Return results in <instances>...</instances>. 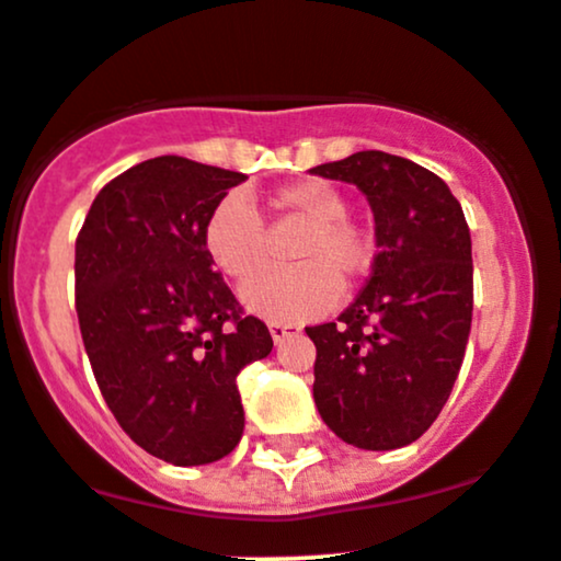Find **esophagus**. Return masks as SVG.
Wrapping results in <instances>:
<instances>
[{
	"label": "esophagus",
	"mask_w": 561,
	"mask_h": 561,
	"mask_svg": "<svg viewBox=\"0 0 561 561\" xmlns=\"http://www.w3.org/2000/svg\"><path fill=\"white\" fill-rule=\"evenodd\" d=\"M268 330H271V337H274V343H282L285 337L298 335L300 332V328H295V324H287V322H271Z\"/></svg>",
	"instance_id": "esophagus-1"
}]
</instances>
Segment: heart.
<instances>
[{
  "label": "heart",
  "instance_id": "heart-1",
  "mask_svg": "<svg viewBox=\"0 0 561 561\" xmlns=\"http://www.w3.org/2000/svg\"><path fill=\"white\" fill-rule=\"evenodd\" d=\"M268 207L282 220L306 226L290 252L298 266L252 279L242 300L271 322H306L332 309L337 282L354 285L373 268L375 242L370 231L346 218V196L328 181L287 183L268 196ZM202 242L215 266L237 282L255 276L268 255L263 224L239 196H226L213 207Z\"/></svg>",
  "mask_w": 561,
  "mask_h": 561
}]
</instances>
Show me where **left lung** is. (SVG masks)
I'll use <instances>...</instances> for the list:
<instances>
[{"instance_id": "8db88e82", "label": "left lung", "mask_w": 561, "mask_h": 561, "mask_svg": "<svg viewBox=\"0 0 561 561\" xmlns=\"http://www.w3.org/2000/svg\"><path fill=\"white\" fill-rule=\"evenodd\" d=\"M313 175L354 183L375 215L373 274L317 346L313 402L362 450H397L436 421L463 365L473 311L471 233L439 175L386 151H356Z\"/></svg>"}]
</instances>
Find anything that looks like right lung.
<instances>
[{"label":"right lung","instance_id":"add662e5","mask_svg":"<svg viewBox=\"0 0 561 561\" xmlns=\"http://www.w3.org/2000/svg\"><path fill=\"white\" fill-rule=\"evenodd\" d=\"M244 178L146 159L101 188L77 237V317L98 389L135 445L172 466L239 445L237 375L274 348L202 242L207 215Z\"/></svg>","mask_w":561,"mask_h":561}]
</instances>
